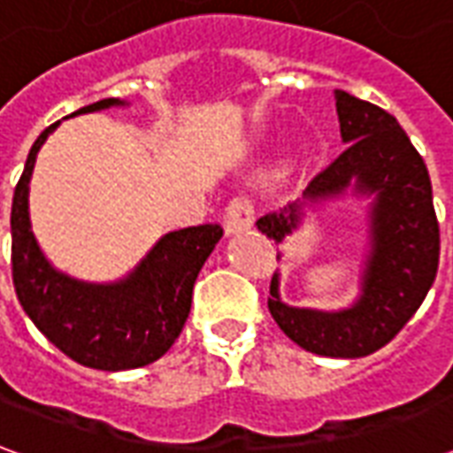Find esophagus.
Wrapping results in <instances>:
<instances>
[{
    "mask_svg": "<svg viewBox=\"0 0 453 453\" xmlns=\"http://www.w3.org/2000/svg\"><path fill=\"white\" fill-rule=\"evenodd\" d=\"M255 223V211L250 206V201L245 198H233L226 208V216H223V227H226L227 235H237V233H245Z\"/></svg>",
    "mask_w": 453,
    "mask_h": 453,
    "instance_id": "esophagus-1",
    "label": "esophagus"
}]
</instances>
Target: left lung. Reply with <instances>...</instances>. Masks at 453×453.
I'll use <instances>...</instances> for the list:
<instances>
[{"mask_svg": "<svg viewBox=\"0 0 453 453\" xmlns=\"http://www.w3.org/2000/svg\"><path fill=\"white\" fill-rule=\"evenodd\" d=\"M334 102L344 152L308 184L303 201L266 213L257 227L281 245L301 227L305 208L342 198L347 191L371 198L369 250L359 296L349 308L286 305L279 294V272L269 288V313L288 340L320 357L359 359L388 344L425 301L437 276L439 223L425 159L398 120L342 89H334Z\"/></svg>", "mask_w": 453, "mask_h": 453, "instance_id": "left-lung-1", "label": "left lung"}]
</instances>
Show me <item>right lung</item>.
<instances>
[{
  "label": "right lung",
  "instance_id": "obj_1",
  "mask_svg": "<svg viewBox=\"0 0 453 453\" xmlns=\"http://www.w3.org/2000/svg\"><path fill=\"white\" fill-rule=\"evenodd\" d=\"M128 106L102 99L80 113ZM60 120L38 135L26 159L12 203V274L19 303L58 349L82 366L126 371L157 361L174 344L191 311L201 266L223 227L216 223L162 235L138 266L119 281L92 284L55 269L38 245L28 213V184L38 150Z\"/></svg>",
  "mask_w": 453,
  "mask_h": 453
}]
</instances>
